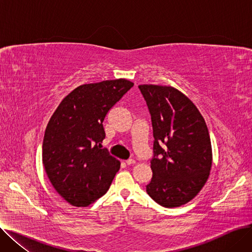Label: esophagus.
<instances>
[{
    "instance_id": "34e87169",
    "label": "esophagus",
    "mask_w": 252,
    "mask_h": 252,
    "mask_svg": "<svg viewBox=\"0 0 252 252\" xmlns=\"http://www.w3.org/2000/svg\"><path fill=\"white\" fill-rule=\"evenodd\" d=\"M136 161L134 160V159H127L126 161V163L127 164V165H131V164H134Z\"/></svg>"
}]
</instances>
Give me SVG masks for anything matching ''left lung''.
I'll return each mask as SVG.
<instances>
[{
    "label": "left lung",
    "instance_id": "left-lung-1",
    "mask_svg": "<svg viewBox=\"0 0 252 252\" xmlns=\"http://www.w3.org/2000/svg\"><path fill=\"white\" fill-rule=\"evenodd\" d=\"M139 89L151 114L154 137L153 175L146 191L161 206L184 205L200 192L209 177L213 151L207 126L179 90L156 85H140Z\"/></svg>",
    "mask_w": 252,
    "mask_h": 252
}]
</instances>
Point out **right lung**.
Wrapping results in <instances>:
<instances>
[{"label":"right lung","mask_w":252,"mask_h":252,"mask_svg":"<svg viewBox=\"0 0 252 252\" xmlns=\"http://www.w3.org/2000/svg\"><path fill=\"white\" fill-rule=\"evenodd\" d=\"M133 86L125 78L82 85L51 116L43 142V164L53 187L71 205L95 202L119 170V160L101 149L103 121Z\"/></svg>","instance_id":"right-lung-1"}]
</instances>
